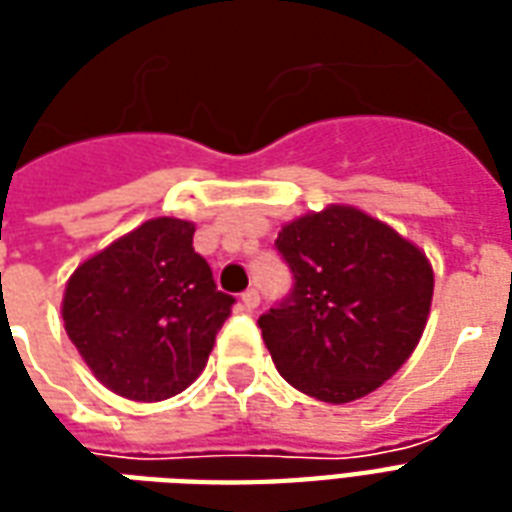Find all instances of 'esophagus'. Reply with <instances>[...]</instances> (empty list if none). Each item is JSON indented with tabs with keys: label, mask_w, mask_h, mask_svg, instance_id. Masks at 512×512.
<instances>
[{
	"label": "esophagus",
	"mask_w": 512,
	"mask_h": 512,
	"mask_svg": "<svg viewBox=\"0 0 512 512\" xmlns=\"http://www.w3.org/2000/svg\"><path fill=\"white\" fill-rule=\"evenodd\" d=\"M241 304H244L246 312L257 310V304H260V293H257L255 288L244 290V296H241Z\"/></svg>",
	"instance_id": "1"
}]
</instances>
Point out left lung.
Wrapping results in <instances>:
<instances>
[{"label":"left lung","instance_id":"left-lung-1","mask_svg":"<svg viewBox=\"0 0 512 512\" xmlns=\"http://www.w3.org/2000/svg\"><path fill=\"white\" fill-rule=\"evenodd\" d=\"M293 288L257 326L282 378L323 403H351L389 381L428 323L425 252L351 205L282 227Z\"/></svg>","mask_w":512,"mask_h":512}]
</instances>
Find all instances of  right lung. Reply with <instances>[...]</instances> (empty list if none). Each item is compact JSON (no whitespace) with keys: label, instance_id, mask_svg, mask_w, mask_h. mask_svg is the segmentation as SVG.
<instances>
[{"label":"right lung","instance_id":"1","mask_svg":"<svg viewBox=\"0 0 512 512\" xmlns=\"http://www.w3.org/2000/svg\"><path fill=\"white\" fill-rule=\"evenodd\" d=\"M191 238V222L150 219L84 260L65 285V332L120 397L156 403L183 392L233 310Z\"/></svg>","mask_w":512,"mask_h":512}]
</instances>
